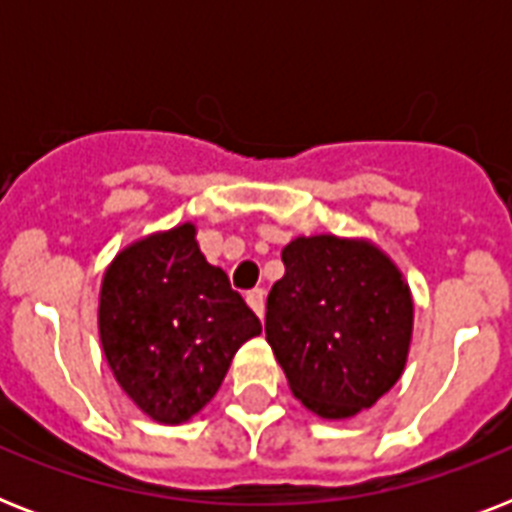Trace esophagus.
I'll list each match as a JSON object with an SVG mask.
<instances>
[{"label":"esophagus","mask_w":512,"mask_h":512,"mask_svg":"<svg viewBox=\"0 0 512 512\" xmlns=\"http://www.w3.org/2000/svg\"><path fill=\"white\" fill-rule=\"evenodd\" d=\"M247 303H249V308L257 313V316H263L265 313V289H249Z\"/></svg>","instance_id":"obj_1"}]
</instances>
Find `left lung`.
Wrapping results in <instances>:
<instances>
[{
	"mask_svg": "<svg viewBox=\"0 0 512 512\" xmlns=\"http://www.w3.org/2000/svg\"><path fill=\"white\" fill-rule=\"evenodd\" d=\"M265 340L295 398L324 420H348L398 382L414 303L396 263L366 239L297 236L281 249Z\"/></svg>",
	"mask_w": 512,
	"mask_h": 512,
	"instance_id": "1",
	"label": "left lung"
}]
</instances>
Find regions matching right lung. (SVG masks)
<instances>
[{"label": "right lung", "instance_id": "right-lung-1", "mask_svg": "<svg viewBox=\"0 0 512 512\" xmlns=\"http://www.w3.org/2000/svg\"><path fill=\"white\" fill-rule=\"evenodd\" d=\"M98 329L116 382L140 412L180 425L215 398L236 350L263 324L183 223L114 257L100 287Z\"/></svg>", "mask_w": 512, "mask_h": 512}]
</instances>
